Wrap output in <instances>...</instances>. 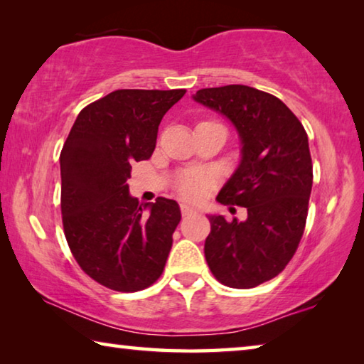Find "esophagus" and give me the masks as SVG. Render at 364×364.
<instances>
[{
  "instance_id": "obj_1",
  "label": "esophagus",
  "mask_w": 364,
  "mask_h": 364,
  "mask_svg": "<svg viewBox=\"0 0 364 364\" xmlns=\"http://www.w3.org/2000/svg\"><path fill=\"white\" fill-rule=\"evenodd\" d=\"M194 212H196L194 207H191V205H188V204H181V213L184 215V217H186V215L194 213Z\"/></svg>"
}]
</instances>
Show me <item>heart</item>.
Returning <instances> with one entry per match:
<instances>
[{
    "label": "heart",
    "instance_id": "b5f03b06",
    "mask_svg": "<svg viewBox=\"0 0 364 364\" xmlns=\"http://www.w3.org/2000/svg\"><path fill=\"white\" fill-rule=\"evenodd\" d=\"M208 183L210 180L204 173H188L178 180L176 186L180 194L186 199H199L205 193Z\"/></svg>",
    "mask_w": 364,
    "mask_h": 364
}]
</instances>
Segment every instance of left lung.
<instances>
[{
  "label": "left lung",
  "mask_w": 364,
  "mask_h": 364,
  "mask_svg": "<svg viewBox=\"0 0 364 364\" xmlns=\"http://www.w3.org/2000/svg\"><path fill=\"white\" fill-rule=\"evenodd\" d=\"M193 100L236 128L241 160L217 199L247 208L244 221L208 215L205 260L221 284L255 287L286 268L304 234L313 184L308 136L284 102L252 86L204 88Z\"/></svg>",
  "instance_id": "8db88e82"
}]
</instances>
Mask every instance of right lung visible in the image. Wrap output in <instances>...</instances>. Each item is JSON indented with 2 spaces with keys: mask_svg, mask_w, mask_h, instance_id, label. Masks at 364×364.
Returning <instances> with one entry per match:
<instances>
[{
  "mask_svg": "<svg viewBox=\"0 0 364 364\" xmlns=\"http://www.w3.org/2000/svg\"><path fill=\"white\" fill-rule=\"evenodd\" d=\"M186 90H117L78 114L60 152L65 239L90 278L136 292L162 274L181 220L176 200L139 204L127 180L156 149L160 120Z\"/></svg>",
  "mask_w": 364,
  "mask_h": 364,
  "instance_id": "1",
  "label": "right lung"
}]
</instances>
